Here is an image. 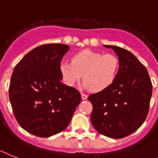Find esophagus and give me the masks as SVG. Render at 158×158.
Segmentation results:
<instances>
[{"instance_id":"esophagus-1","label":"esophagus","mask_w":158,"mask_h":158,"mask_svg":"<svg viewBox=\"0 0 158 158\" xmlns=\"http://www.w3.org/2000/svg\"><path fill=\"white\" fill-rule=\"evenodd\" d=\"M81 97H82V99H83V100H85V99H87V94H83V93H82V94H81Z\"/></svg>"}]
</instances>
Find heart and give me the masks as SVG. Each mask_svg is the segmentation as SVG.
<instances>
[{
    "instance_id": "1",
    "label": "heart",
    "mask_w": 158,
    "mask_h": 158,
    "mask_svg": "<svg viewBox=\"0 0 158 158\" xmlns=\"http://www.w3.org/2000/svg\"><path fill=\"white\" fill-rule=\"evenodd\" d=\"M119 68L118 59L86 49L72 56L71 63L62 62L60 69L66 84L74 86L83 77L82 87L100 91L113 83Z\"/></svg>"
}]
</instances>
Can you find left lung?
Returning a JSON list of instances; mask_svg holds the SVG:
<instances>
[{"mask_svg":"<svg viewBox=\"0 0 158 158\" xmlns=\"http://www.w3.org/2000/svg\"><path fill=\"white\" fill-rule=\"evenodd\" d=\"M104 47L114 51L119 68L110 87L88 97L93 106L90 121L98 133L118 139L135 132L143 124L153 87L147 70L134 54L120 47Z\"/></svg>","mask_w":158,"mask_h":158,"instance_id":"left-lung-1","label":"left lung"}]
</instances>
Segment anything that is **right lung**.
I'll use <instances>...</instances> for the list:
<instances>
[{
  "instance_id": "1",
  "label": "right lung",
  "mask_w": 158,
  "mask_h": 158,
  "mask_svg": "<svg viewBox=\"0 0 158 158\" xmlns=\"http://www.w3.org/2000/svg\"><path fill=\"white\" fill-rule=\"evenodd\" d=\"M70 47L48 44L30 51L16 64L9 85V100L16 121L27 132L48 138L65 130L81 95L61 83L60 62Z\"/></svg>"
}]
</instances>
